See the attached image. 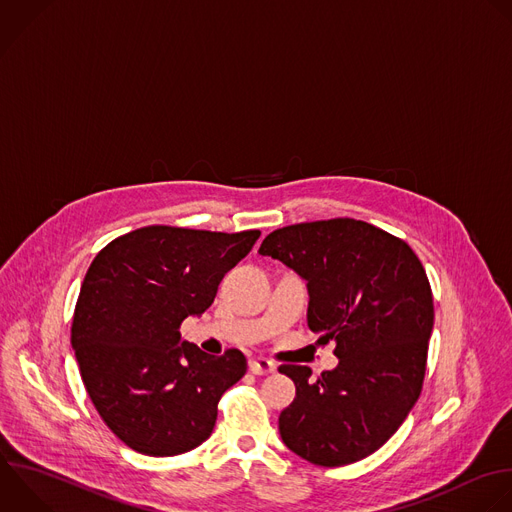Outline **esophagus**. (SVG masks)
Instances as JSON below:
<instances>
[{"label": "esophagus", "mask_w": 512, "mask_h": 512, "mask_svg": "<svg viewBox=\"0 0 512 512\" xmlns=\"http://www.w3.org/2000/svg\"><path fill=\"white\" fill-rule=\"evenodd\" d=\"M277 368L271 360H265V358H257V360H249V372L255 374V376H267V374H273Z\"/></svg>", "instance_id": "esophagus-1"}]
</instances>
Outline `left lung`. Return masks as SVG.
Instances as JSON below:
<instances>
[{
	"mask_svg": "<svg viewBox=\"0 0 512 512\" xmlns=\"http://www.w3.org/2000/svg\"><path fill=\"white\" fill-rule=\"evenodd\" d=\"M261 255L307 281V325L335 342L339 364L311 380L281 366L295 400L279 416L285 446L317 466L358 462L402 426L426 374L432 289L416 253L356 219L299 223L269 233Z\"/></svg>",
	"mask_w": 512,
	"mask_h": 512,
	"instance_id": "1",
	"label": "left lung"
}]
</instances>
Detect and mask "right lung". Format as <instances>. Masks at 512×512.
I'll list each match as a JSON object with an SVG mask.
<instances>
[{"mask_svg":"<svg viewBox=\"0 0 512 512\" xmlns=\"http://www.w3.org/2000/svg\"><path fill=\"white\" fill-rule=\"evenodd\" d=\"M259 235L150 225L94 257L72 348L94 408L128 448L175 456L211 436L217 404L245 376L247 360L239 350L209 356L181 339L179 327L211 307L225 273Z\"/></svg>","mask_w":512,"mask_h":512,"instance_id":"obj_1","label":"right lung"}]
</instances>
